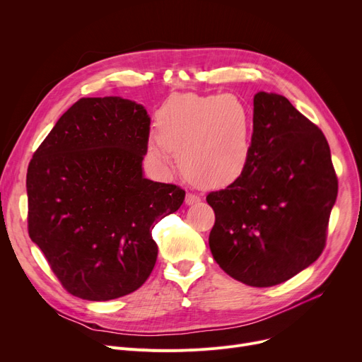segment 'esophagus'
<instances>
[{"label": "esophagus", "mask_w": 362, "mask_h": 362, "mask_svg": "<svg viewBox=\"0 0 362 362\" xmlns=\"http://www.w3.org/2000/svg\"><path fill=\"white\" fill-rule=\"evenodd\" d=\"M199 201H201V198H199L198 195H194V194H187V195H186V199H185L186 205H194V204H197V202H199Z\"/></svg>", "instance_id": "obj_1"}]
</instances>
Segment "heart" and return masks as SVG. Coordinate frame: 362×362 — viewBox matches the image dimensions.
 I'll list each match as a JSON object with an SVG mask.
<instances>
[{
    "label": "heart",
    "instance_id": "heart-1",
    "mask_svg": "<svg viewBox=\"0 0 362 362\" xmlns=\"http://www.w3.org/2000/svg\"><path fill=\"white\" fill-rule=\"evenodd\" d=\"M158 133L148 142V157L167 170L173 149L185 173L204 185L239 179L252 154V119L235 93H175L156 114Z\"/></svg>",
    "mask_w": 362,
    "mask_h": 362
}]
</instances>
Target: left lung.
I'll return each instance as SVG.
<instances>
[{"label": "left lung", "instance_id": "8db88e82", "mask_svg": "<svg viewBox=\"0 0 362 362\" xmlns=\"http://www.w3.org/2000/svg\"><path fill=\"white\" fill-rule=\"evenodd\" d=\"M252 154L242 176L206 202L216 213L210 250L230 277L269 288L321 255L337 177L322 132L283 95L254 97Z\"/></svg>", "mask_w": 362, "mask_h": 362}]
</instances>
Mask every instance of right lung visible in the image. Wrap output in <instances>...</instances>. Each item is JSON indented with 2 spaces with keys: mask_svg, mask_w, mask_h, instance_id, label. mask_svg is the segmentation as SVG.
Listing matches in <instances>:
<instances>
[{
  "mask_svg": "<svg viewBox=\"0 0 362 362\" xmlns=\"http://www.w3.org/2000/svg\"><path fill=\"white\" fill-rule=\"evenodd\" d=\"M149 124L135 101L82 98L29 164V236L64 289L81 299L139 289L158 255L152 229L183 204V189L144 176Z\"/></svg>",
  "mask_w": 362,
  "mask_h": 362,
  "instance_id": "obj_1",
  "label": "right lung"
}]
</instances>
